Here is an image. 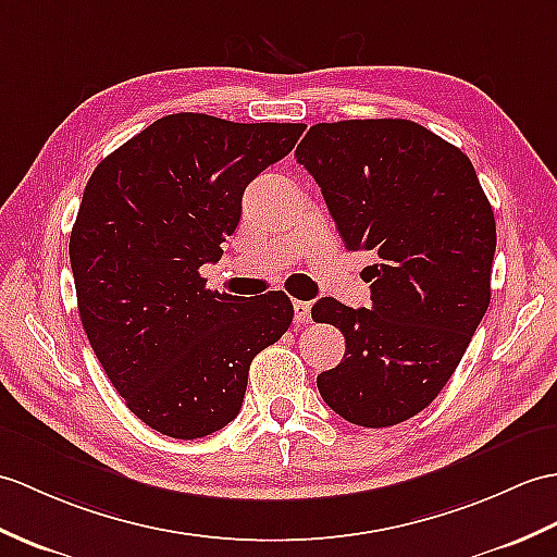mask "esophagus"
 I'll return each mask as SVG.
<instances>
[{
	"mask_svg": "<svg viewBox=\"0 0 557 557\" xmlns=\"http://www.w3.org/2000/svg\"><path fill=\"white\" fill-rule=\"evenodd\" d=\"M294 322L296 325H308L310 322V304L308 301H294Z\"/></svg>",
	"mask_w": 557,
	"mask_h": 557,
	"instance_id": "34e87169",
	"label": "esophagus"
}]
</instances>
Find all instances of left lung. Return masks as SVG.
<instances>
[{"label":"left lung","mask_w":557,"mask_h":557,"mask_svg":"<svg viewBox=\"0 0 557 557\" xmlns=\"http://www.w3.org/2000/svg\"><path fill=\"white\" fill-rule=\"evenodd\" d=\"M348 251H372L370 308L332 296L310 315L339 327L344 360L318 392L344 420L418 416L456 372L491 301L496 220L474 165L404 119L318 123L296 147Z\"/></svg>","instance_id":"left-lung-1"}]
</instances>
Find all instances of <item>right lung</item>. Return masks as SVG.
Returning a JSON list of instances; mask_svg holds the SVG:
<instances>
[{"label":"right lung","mask_w":557,"mask_h":557,"mask_svg":"<svg viewBox=\"0 0 557 557\" xmlns=\"http://www.w3.org/2000/svg\"><path fill=\"white\" fill-rule=\"evenodd\" d=\"M304 131L173 113L89 177L69 244L77 310L115 392L151 430H223L242 408L253 356L289 330L287 294L237 304L206 289L199 268L223 256L247 185Z\"/></svg>","instance_id":"add662e5"}]
</instances>
